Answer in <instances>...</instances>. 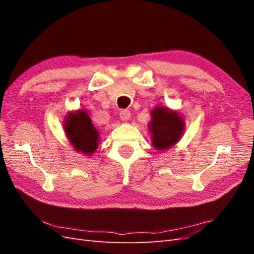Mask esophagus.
<instances>
[{
	"mask_svg": "<svg viewBox=\"0 0 254 254\" xmlns=\"http://www.w3.org/2000/svg\"><path fill=\"white\" fill-rule=\"evenodd\" d=\"M120 118L123 122H127L130 119V111L128 110H122L120 112Z\"/></svg>",
	"mask_w": 254,
	"mask_h": 254,
	"instance_id": "34e87169",
	"label": "esophagus"
}]
</instances>
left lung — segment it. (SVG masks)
Masks as SVG:
<instances>
[{"instance_id":"1","label":"left lung","mask_w":254,"mask_h":254,"mask_svg":"<svg viewBox=\"0 0 254 254\" xmlns=\"http://www.w3.org/2000/svg\"><path fill=\"white\" fill-rule=\"evenodd\" d=\"M148 130L156 150H166L180 141L186 127L182 115L164 106H156L150 112Z\"/></svg>"}]
</instances>
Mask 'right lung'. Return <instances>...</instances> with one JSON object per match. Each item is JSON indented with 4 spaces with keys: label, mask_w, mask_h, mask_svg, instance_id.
<instances>
[{
    "label": "right lung",
    "mask_w": 254,
    "mask_h": 254,
    "mask_svg": "<svg viewBox=\"0 0 254 254\" xmlns=\"http://www.w3.org/2000/svg\"><path fill=\"white\" fill-rule=\"evenodd\" d=\"M64 130L73 148L83 156L91 157L101 142L98 130L84 109L68 112L64 121Z\"/></svg>",
    "instance_id": "1"
}]
</instances>
